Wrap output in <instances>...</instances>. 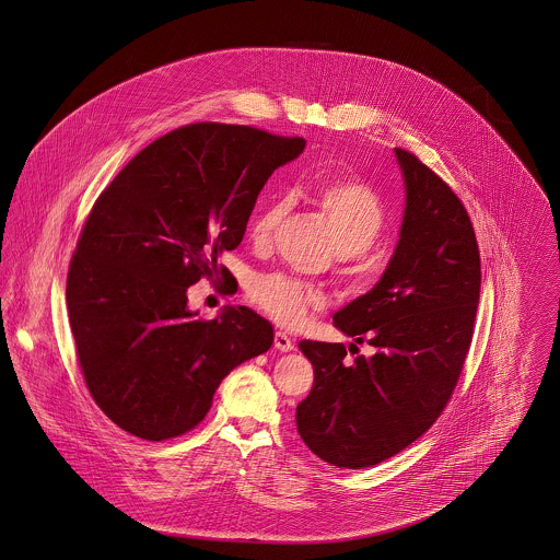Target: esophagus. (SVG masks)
<instances>
[{
    "label": "esophagus",
    "instance_id": "1",
    "mask_svg": "<svg viewBox=\"0 0 560 560\" xmlns=\"http://www.w3.org/2000/svg\"><path fill=\"white\" fill-rule=\"evenodd\" d=\"M275 348L281 352H290L293 350V340L285 331H275Z\"/></svg>",
    "mask_w": 560,
    "mask_h": 560
}]
</instances>
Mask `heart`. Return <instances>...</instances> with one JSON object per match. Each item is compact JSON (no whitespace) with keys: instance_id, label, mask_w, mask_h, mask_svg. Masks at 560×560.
I'll return each mask as SVG.
<instances>
[{"instance_id":"1","label":"heart","mask_w":560,"mask_h":560,"mask_svg":"<svg viewBox=\"0 0 560 560\" xmlns=\"http://www.w3.org/2000/svg\"><path fill=\"white\" fill-rule=\"evenodd\" d=\"M313 201L327 222L340 256L365 254L386 229V208L377 192L354 176H320L313 185ZM292 210V197H272L252 224L256 247H267ZM249 300L281 325L298 327L323 306L317 290L283 272H262L247 281Z\"/></svg>"}]
</instances>
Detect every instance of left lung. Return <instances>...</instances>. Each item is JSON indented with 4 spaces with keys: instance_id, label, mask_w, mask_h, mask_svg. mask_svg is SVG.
Returning <instances> with one entry per match:
<instances>
[{
    "instance_id": "obj_1",
    "label": "left lung",
    "mask_w": 560,
    "mask_h": 560,
    "mask_svg": "<svg viewBox=\"0 0 560 560\" xmlns=\"http://www.w3.org/2000/svg\"><path fill=\"white\" fill-rule=\"evenodd\" d=\"M405 185L399 243L382 279L334 315L368 341L372 358L348 361L345 345L302 340L315 368L295 409L306 447L338 468H368L402 452L445 409L472 342L480 256L457 195L413 153L395 149Z\"/></svg>"
}]
</instances>
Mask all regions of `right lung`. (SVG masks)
<instances>
[{"label":"right lung","mask_w":560,"mask_h":560,"mask_svg":"<svg viewBox=\"0 0 560 560\" xmlns=\"http://www.w3.org/2000/svg\"><path fill=\"white\" fill-rule=\"evenodd\" d=\"M304 138L192 124L142 149L94 203L67 277V308L88 390L147 441L197 427L220 382L267 352L272 325L247 306L212 320L187 290L240 245L270 174Z\"/></svg>","instance_id":"right-lung-1"}]
</instances>
